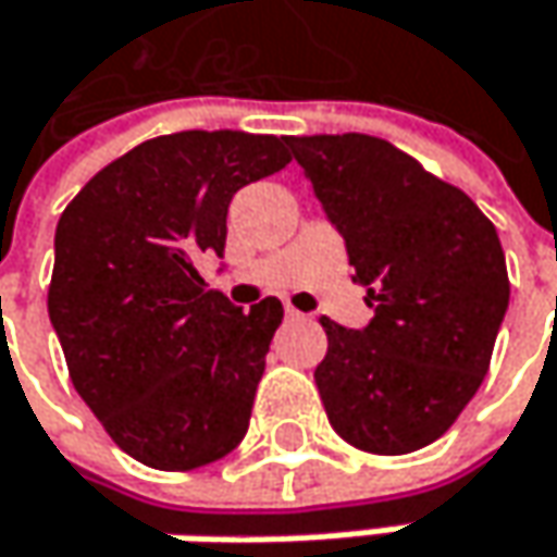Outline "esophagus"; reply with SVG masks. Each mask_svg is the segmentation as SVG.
Wrapping results in <instances>:
<instances>
[{
    "mask_svg": "<svg viewBox=\"0 0 557 557\" xmlns=\"http://www.w3.org/2000/svg\"><path fill=\"white\" fill-rule=\"evenodd\" d=\"M285 313H288V317H292V320H295V317H301V311H295V308H292V305H288V308H285Z\"/></svg>",
    "mask_w": 557,
    "mask_h": 557,
    "instance_id": "34e87169",
    "label": "esophagus"
}]
</instances>
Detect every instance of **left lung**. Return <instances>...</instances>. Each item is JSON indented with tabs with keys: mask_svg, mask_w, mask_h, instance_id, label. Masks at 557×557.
Listing matches in <instances>:
<instances>
[{
	"mask_svg": "<svg viewBox=\"0 0 557 557\" xmlns=\"http://www.w3.org/2000/svg\"><path fill=\"white\" fill-rule=\"evenodd\" d=\"M375 308L362 330L320 317L313 372L330 426L356 449L417 453L481 387L510 305L500 237L481 208L369 134L285 137Z\"/></svg>",
	"mask_w": 557,
	"mask_h": 557,
	"instance_id": "8db88e82",
	"label": "left lung"
}]
</instances>
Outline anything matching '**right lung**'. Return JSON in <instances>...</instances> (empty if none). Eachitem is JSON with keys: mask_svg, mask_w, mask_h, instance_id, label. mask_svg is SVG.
<instances>
[{"mask_svg": "<svg viewBox=\"0 0 557 557\" xmlns=\"http://www.w3.org/2000/svg\"><path fill=\"white\" fill-rule=\"evenodd\" d=\"M288 163L272 134L178 131L108 163L60 214L47 313L70 379L150 468L191 471L246 436L285 311L234 308L198 259L224 256L231 198Z\"/></svg>", "mask_w": 557, "mask_h": 557, "instance_id": "add662e5", "label": "right lung"}]
</instances>
